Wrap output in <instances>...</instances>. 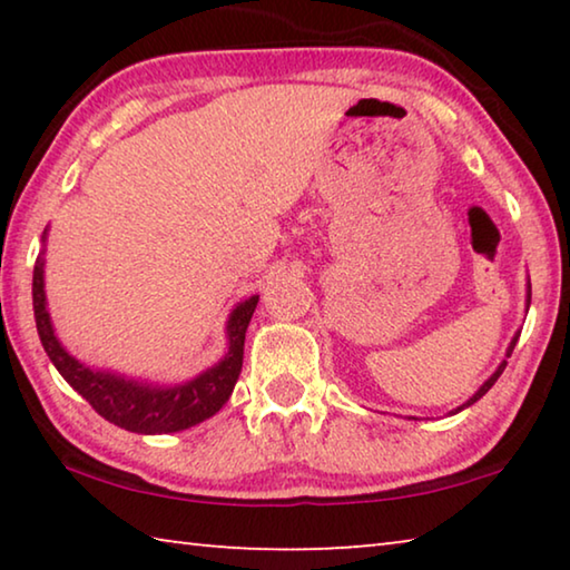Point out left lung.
Masks as SVG:
<instances>
[{
	"label": "left lung",
	"instance_id": "left-lung-1",
	"mask_svg": "<svg viewBox=\"0 0 570 570\" xmlns=\"http://www.w3.org/2000/svg\"><path fill=\"white\" fill-rule=\"evenodd\" d=\"M518 336H520V334H515V336H513V342H510V346H508V356H510V354H513V350H515V342H518ZM505 364H508V360H503V364H500V366H498V370H495V374H493V377H490V380H488L485 384H482V387H480V390H478L475 394H472V397H470V400H468L465 404H462V407H458L455 412H460V410H465V407H470V404H475V402H478V400L482 397V394H485V392H488L490 387H493V384L498 382V377H500V374H503V370H505Z\"/></svg>",
	"mask_w": 570,
	"mask_h": 570
}]
</instances>
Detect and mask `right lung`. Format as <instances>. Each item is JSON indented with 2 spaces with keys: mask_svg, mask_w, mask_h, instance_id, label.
Returning a JSON list of instances; mask_svg holds the SVG:
<instances>
[{
  "mask_svg": "<svg viewBox=\"0 0 570 570\" xmlns=\"http://www.w3.org/2000/svg\"><path fill=\"white\" fill-rule=\"evenodd\" d=\"M258 304V296L246 298L234 308L228 320V354L208 372L178 387H148L132 380L115 377L110 372H95L62 350L52 332L50 314L45 302L42 258H37L32 274V306L37 334L57 372L62 374L75 392H80L90 407L122 430L140 435H166V432L188 430L193 424L208 420L228 402L234 384L244 364V340L250 314Z\"/></svg>",
  "mask_w": 570,
  "mask_h": 570,
  "instance_id": "1",
  "label": "right lung"
}]
</instances>
